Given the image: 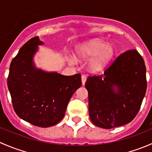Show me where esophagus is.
Returning <instances> with one entry per match:
<instances>
[{
    "instance_id": "1",
    "label": "esophagus",
    "mask_w": 152,
    "mask_h": 152,
    "mask_svg": "<svg viewBox=\"0 0 152 152\" xmlns=\"http://www.w3.org/2000/svg\"><path fill=\"white\" fill-rule=\"evenodd\" d=\"M86 80H87V76H85V75H83V76H82V85H85V82H86Z\"/></svg>"
}]
</instances>
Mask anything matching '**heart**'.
<instances>
[{
	"mask_svg": "<svg viewBox=\"0 0 152 152\" xmlns=\"http://www.w3.org/2000/svg\"><path fill=\"white\" fill-rule=\"evenodd\" d=\"M114 54V47L99 39L86 42L79 48L78 51V55L82 59L93 57L90 62V69L94 73L102 71L111 61Z\"/></svg>",
	"mask_w": 152,
	"mask_h": 152,
	"instance_id": "heart-1",
	"label": "heart"
}]
</instances>
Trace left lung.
<instances>
[{
	"mask_svg": "<svg viewBox=\"0 0 152 152\" xmlns=\"http://www.w3.org/2000/svg\"><path fill=\"white\" fill-rule=\"evenodd\" d=\"M145 62L136 50L121 54L104 74L89 76V114L96 126L112 129L131 122L146 91Z\"/></svg>",
	"mask_w": 152,
	"mask_h": 152,
	"instance_id": "8db88e82",
	"label": "left lung"
}]
</instances>
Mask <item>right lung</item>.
<instances>
[{"label": "right lung", "instance_id": "1", "mask_svg": "<svg viewBox=\"0 0 152 152\" xmlns=\"http://www.w3.org/2000/svg\"><path fill=\"white\" fill-rule=\"evenodd\" d=\"M44 42L39 37L24 44L10 67L7 85L16 114L39 127L57 124L64 118L70 98L82 85L81 75L64 76L38 68L34 57Z\"/></svg>", "mask_w": 152, "mask_h": 152}]
</instances>
